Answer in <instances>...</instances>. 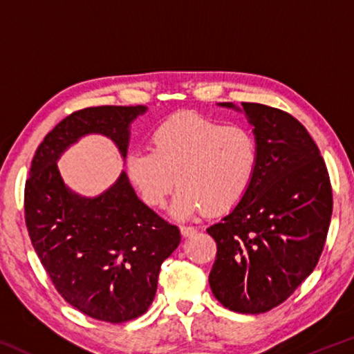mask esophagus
Instances as JSON below:
<instances>
[{
    "label": "esophagus",
    "instance_id": "esophagus-1",
    "mask_svg": "<svg viewBox=\"0 0 354 354\" xmlns=\"http://www.w3.org/2000/svg\"><path fill=\"white\" fill-rule=\"evenodd\" d=\"M179 230H181V234H183L184 237H190V236H194L195 232H196V227H194V226H185V225L179 226Z\"/></svg>",
    "mask_w": 354,
    "mask_h": 354
}]
</instances>
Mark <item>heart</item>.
<instances>
[{
	"label": "heart",
	"instance_id": "obj_1",
	"mask_svg": "<svg viewBox=\"0 0 354 354\" xmlns=\"http://www.w3.org/2000/svg\"><path fill=\"white\" fill-rule=\"evenodd\" d=\"M259 159V140L250 128L179 112L154 129L151 151L128 156L127 169L151 207H162L178 184L181 189L171 212L187 218L203 211L218 215L234 209L248 195Z\"/></svg>",
	"mask_w": 354,
	"mask_h": 354
}]
</instances>
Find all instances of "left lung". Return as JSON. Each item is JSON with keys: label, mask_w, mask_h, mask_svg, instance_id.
Masks as SVG:
<instances>
[{"label": "left lung", "mask_w": 354, "mask_h": 354, "mask_svg": "<svg viewBox=\"0 0 354 354\" xmlns=\"http://www.w3.org/2000/svg\"><path fill=\"white\" fill-rule=\"evenodd\" d=\"M242 106L259 140V169L234 211L207 227L217 243L209 284L225 308L261 314L313 273L326 242L333 189L319 148L297 118L266 104Z\"/></svg>", "instance_id": "obj_1"}]
</instances>
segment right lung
Segmentation results:
<instances>
[{"label":"right lung","mask_w":354,"mask_h":354,"mask_svg":"<svg viewBox=\"0 0 354 354\" xmlns=\"http://www.w3.org/2000/svg\"><path fill=\"white\" fill-rule=\"evenodd\" d=\"M145 109L70 113L39 145L25 184V221L41 266L65 301L95 320L123 323L145 314L181 234L137 198L124 173L103 195L84 198L65 187L56 160L88 133L111 137L124 158L129 123Z\"/></svg>","instance_id":"add662e5"}]
</instances>
